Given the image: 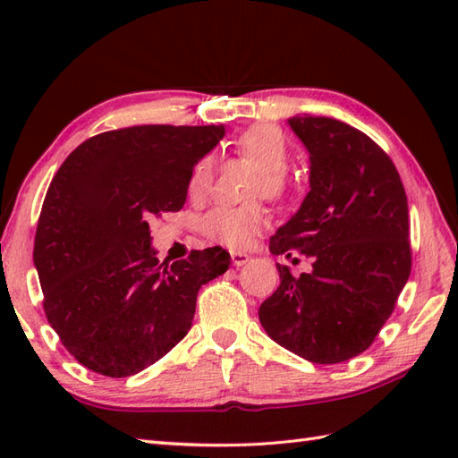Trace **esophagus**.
<instances>
[{"label":"esophagus","instance_id":"esophagus-1","mask_svg":"<svg viewBox=\"0 0 458 458\" xmlns=\"http://www.w3.org/2000/svg\"><path fill=\"white\" fill-rule=\"evenodd\" d=\"M232 264H234L236 267H242V266H246L248 261H250V256L248 254H244V251H232Z\"/></svg>","mask_w":458,"mask_h":458}]
</instances>
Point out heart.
I'll return each instance as SVG.
<instances>
[{"instance_id": "b5f03b06", "label": "heart", "mask_w": 458, "mask_h": 458, "mask_svg": "<svg viewBox=\"0 0 458 458\" xmlns=\"http://www.w3.org/2000/svg\"><path fill=\"white\" fill-rule=\"evenodd\" d=\"M234 151L242 159L258 167L251 194H266L269 199L284 197L289 187L287 165L289 143L279 128L271 123H254L234 140ZM214 182V159L200 157L192 165L187 192L194 200L208 197ZM266 226V214L258 204H220L202 216V234L228 248H246Z\"/></svg>"}]
</instances>
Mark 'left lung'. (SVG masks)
Here are the masks:
<instances>
[{
	"mask_svg": "<svg viewBox=\"0 0 458 458\" xmlns=\"http://www.w3.org/2000/svg\"><path fill=\"white\" fill-rule=\"evenodd\" d=\"M310 159V191L269 240L274 256L313 259L259 307L277 344L315 364L362 354L394 313L411 274L410 214L403 182L387 153L344 122L315 115L287 120Z\"/></svg>",
	"mask_w": 458,
	"mask_h": 458,
	"instance_id": "obj_1",
	"label": "left lung"
}]
</instances>
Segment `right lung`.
Segmentation results:
<instances>
[{"label": "right lung", "instance_id": "add662e5", "mask_svg": "<svg viewBox=\"0 0 458 458\" xmlns=\"http://www.w3.org/2000/svg\"><path fill=\"white\" fill-rule=\"evenodd\" d=\"M224 125H133L81 143L61 165L37 224L33 259L47 320L96 374L125 377L157 362L192 325L199 289L230 254L155 258L149 222L187 200L192 165Z\"/></svg>", "mask_w": 458, "mask_h": 458}]
</instances>
